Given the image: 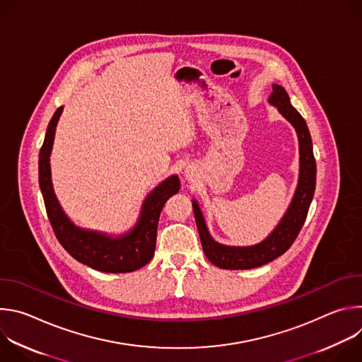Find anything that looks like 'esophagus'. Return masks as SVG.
<instances>
[{
	"label": "esophagus",
	"mask_w": 362,
	"mask_h": 362,
	"mask_svg": "<svg viewBox=\"0 0 362 362\" xmlns=\"http://www.w3.org/2000/svg\"><path fill=\"white\" fill-rule=\"evenodd\" d=\"M186 177H189V179H190V177H192V172H189V170H186Z\"/></svg>",
	"instance_id": "esophagus-1"
}]
</instances>
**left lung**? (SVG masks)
I'll return each mask as SVG.
<instances>
[{
    "label": "left lung",
    "mask_w": 362,
    "mask_h": 362,
    "mask_svg": "<svg viewBox=\"0 0 362 362\" xmlns=\"http://www.w3.org/2000/svg\"><path fill=\"white\" fill-rule=\"evenodd\" d=\"M269 103L295 127L299 140V179L289 208L274 232L261 243L253 246H226L218 243L206 228L204 218L196 200H192L194 221L197 225L203 252L208 259L222 269H252L262 267L285 253L299 230L302 229L309 204L313 202L317 180V163L313 151V139L306 122L291 105L286 90L278 84L272 86Z\"/></svg>",
    "instance_id": "8db88e82"
}]
</instances>
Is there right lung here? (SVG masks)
<instances>
[{
	"label": "right lung",
	"instance_id": "obj_1",
	"mask_svg": "<svg viewBox=\"0 0 362 362\" xmlns=\"http://www.w3.org/2000/svg\"><path fill=\"white\" fill-rule=\"evenodd\" d=\"M62 112L63 106L56 110L53 119L49 120L38 158V182L49 223L62 246L76 261L107 274L137 271L147 265L154 255L159 216L166 200L180 189L179 177H168L147 194L137 223L122 236L112 238L106 233L76 226L63 212L51 183L49 153L53 148L56 126Z\"/></svg>",
	"mask_w": 362,
	"mask_h": 362
}]
</instances>
